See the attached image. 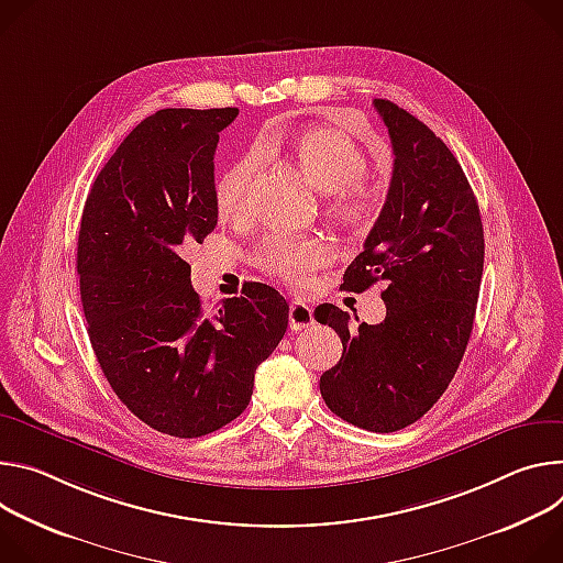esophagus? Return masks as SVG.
<instances>
[{"label": "esophagus", "mask_w": 563, "mask_h": 563, "mask_svg": "<svg viewBox=\"0 0 563 563\" xmlns=\"http://www.w3.org/2000/svg\"><path fill=\"white\" fill-rule=\"evenodd\" d=\"M288 324L292 331H301V329H308L316 324V318H313V308H310L308 303L303 301H297L292 299L288 303Z\"/></svg>", "instance_id": "obj_1"}]
</instances>
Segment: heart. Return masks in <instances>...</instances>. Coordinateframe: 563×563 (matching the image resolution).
Returning a JSON list of instances; mask_svg holds the SVG:
<instances>
[{
  "instance_id": "1",
  "label": "heart",
  "mask_w": 563,
  "mask_h": 563,
  "mask_svg": "<svg viewBox=\"0 0 563 563\" xmlns=\"http://www.w3.org/2000/svg\"><path fill=\"white\" fill-rule=\"evenodd\" d=\"M277 139H264L260 147L241 156L217 185V210L223 219L241 221L253 208V187L262 154H277ZM308 183L329 197V212L351 230H366L380 214V192L366 180L368 154L349 134L333 128L301 132L290 152ZM257 264L290 284L303 282L329 260V245L320 236L273 234L257 250Z\"/></svg>"
}]
</instances>
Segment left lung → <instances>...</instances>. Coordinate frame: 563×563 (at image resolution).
<instances>
[{"mask_svg":"<svg viewBox=\"0 0 563 563\" xmlns=\"http://www.w3.org/2000/svg\"><path fill=\"white\" fill-rule=\"evenodd\" d=\"M389 130L394 176L383 212L342 288L385 282L387 318L349 329L333 303L316 320L342 340L320 391L342 420L378 433L422 418L450 387L470 342L483 275V223L467 176L424 122L391 100H373Z\"/></svg>","mask_w":563,"mask_h":563,"instance_id":"1","label":"left lung"}]
</instances>
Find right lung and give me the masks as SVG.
I'll return each instance as SVG.
<instances>
[{
    "label": "right lung",
    "instance_id": "obj_1",
    "mask_svg": "<svg viewBox=\"0 0 563 563\" xmlns=\"http://www.w3.org/2000/svg\"><path fill=\"white\" fill-rule=\"evenodd\" d=\"M236 113L145 118L96 176L80 221V297L100 368L124 407L176 439L234 420L288 327L286 299L260 282L206 310L185 262L217 225L214 152Z\"/></svg>",
    "mask_w": 563,
    "mask_h": 563
}]
</instances>
